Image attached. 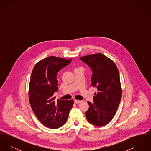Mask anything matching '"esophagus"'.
<instances>
[{
  "label": "esophagus",
  "instance_id": "obj_1",
  "mask_svg": "<svg viewBox=\"0 0 151 151\" xmlns=\"http://www.w3.org/2000/svg\"><path fill=\"white\" fill-rule=\"evenodd\" d=\"M81 102V100H74V102H75V104H76L80 103Z\"/></svg>",
  "mask_w": 151,
  "mask_h": 151
}]
</instances>
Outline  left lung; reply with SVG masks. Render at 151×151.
Returning a JSON list of instances; mask_svg holds the SVG:
<instances>
[{"instance_id":"1","label":"left lung","mask_w":151,"mask_h":151,"mask_svg":"<svg viewBox=\"0 0 151 151\" xmlns=\"http://www.w3.org/2000/svg\"><path fill=\"white\" fill-rule=\"evenodd\" d=\"M79 58L92 68L91 86L97 91L94 93L93 102H88L86 119L95 126H105L114 116L121 99L122 88L118 68L113 60L101 53Z\"/></svg>"}]
</instances>
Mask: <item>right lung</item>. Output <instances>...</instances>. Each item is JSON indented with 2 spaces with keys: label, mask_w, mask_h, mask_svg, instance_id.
Wrapping results in <instances>:
<instances>
[{
  "label": "right lung",
  "mask_w": 151,
  "mask_h": 151,
  "mask_svg": "<svg viewBox=\"0 0 151 151\" xmlns=\"http://www.w3.org/2000/svg\"><path fill=\"white\" fill-rule=\"evenodd\" d=\"M72 59L50 56L35 65L29 82V102L38 120L46 127L55 129L65 124L73 100L58 99L54 94L58 90L57 73L69 65Z\"/></svg>",
  "instance_id": "obj_1"
}]
</instances>
